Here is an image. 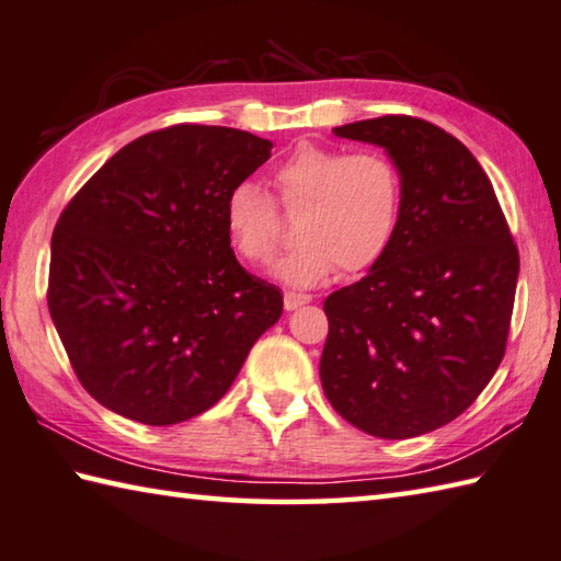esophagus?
I'll list each match as a JSON object with an SVG mask.
<instances>
[{
    "label": "esophagus",
    "instance_id": "esophagus-1",
    "mask_svg": "<svg viewBox=\"0 0 561 561\" xmlns=\"http://www.w3.org/2000/svg\"><path fill=\"white\" fill-rule=\"evenodd\" d=\"M313 297L311 294H301V291H284V309L294 311L304 307V304H309Z\"/></svg>",
    "mask_w": 561,
    "mask_h": 561
}]
</instances>
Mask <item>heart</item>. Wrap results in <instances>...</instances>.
<instances>
[{
  "label": "heart",
  "mask_w": 561,
  "mask_h": 561,
  "mask_svg": "<svg viewBox=\"0 0 561 561\" xmlns=\"http://www.w3.org/2000/svg\"><path fill=\"white\" fill-rule=\"evenodd\" d=\"M284 208H300L299 242L274 264L291 287H319L339 267L370 270L392 248L400 230L404 186L394 161L378 149H343L301 141L272 171ZM222 228L242 260L264 264L279 245L272 198L254 181H240L222 203Z\"/></svg>",
  "instance_id": "b5f03b06"
}]
</instances>
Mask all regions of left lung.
<instances>
[{"label":"left lung","instance_id":"1","mask_svg":"<svg viewBox=\"0 0 561 561\" xmlns=\"http://www.w3.org/2000/svg\"><path fill=\"white\" fill-rule=\"evenodd\" d=\"M382 147L402 174L400 230L360 282L323 301L321 385L380 439L439 430L473 404L505 355L520 254L476 157L407 115L335 127Z\"/></svg>","mask_w":561,"mask_h":561}]
</instances>
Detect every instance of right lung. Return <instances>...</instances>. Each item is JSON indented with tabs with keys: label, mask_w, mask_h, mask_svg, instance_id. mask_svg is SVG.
Returning <instances> with one entry per match:
<instances>
[{
	"label": "right lung",
	"mask_w": 561,
	"mask_h": 561,
	"mask_svg": "<svg viewBox=\"0 0 561 561\" xmlns=\"http://www.w3.org/2000/svg\"><path fill=\"white\" fill-rule=\"evenodd\" d=\"M270 151L232 127L149 131L60 213L48 311L80 385L107 410L149 426L210 410L279 321V289L242 270L222 228L228 191Z\"/></svg>",
	"instance_id": "right-lung-1"
}]
</instances>
